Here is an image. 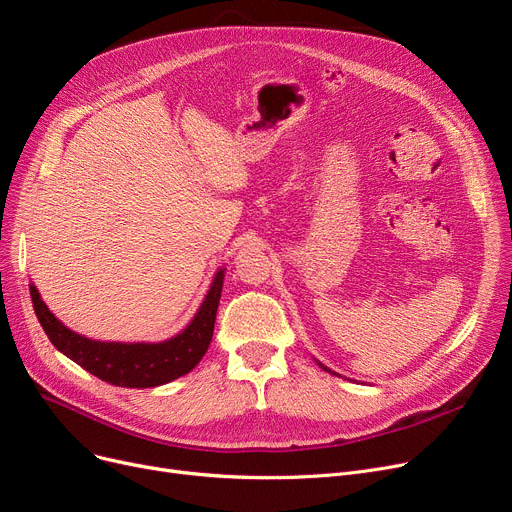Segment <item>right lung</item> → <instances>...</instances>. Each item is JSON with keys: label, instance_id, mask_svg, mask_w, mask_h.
<instances>
[{"label": "right lung", "instance_id": "1", "mask_svg": "<svg viewBox=\"0 0 512 512\" xmlns=\"http://www.w3.org/2000/svg\"><path fill=\"white\" fill-rule=\"evenodd\" d=\"M221 284H224V270L217 272L201 309L188 328L165 343H102L81 337L52 314L33 284H29V293L41 328L66 358L104 383L146 389L180 379L203 360L213 339Z\"/></svg>", "mask_w": 512, "mask_h": 512}]
</instances>
